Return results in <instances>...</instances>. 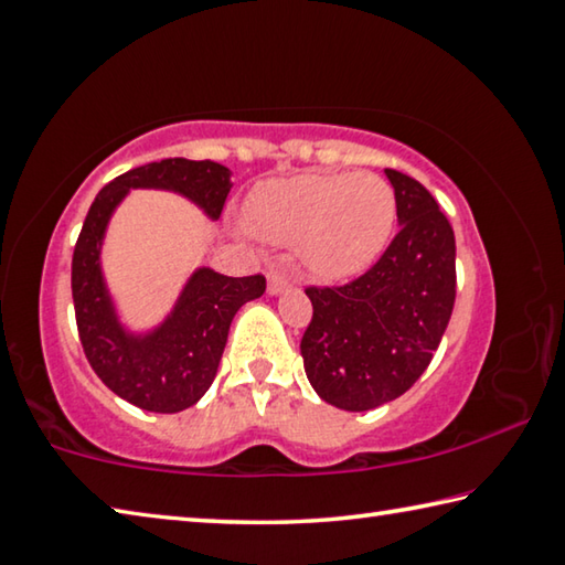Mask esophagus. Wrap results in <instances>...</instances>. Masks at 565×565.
Returning <instances> with one entry per match:
<instances>
[{"instance_id":"esophagus-1","label":"esophagus","mask_w":565,"mask_h":565,"mask_svg":"<svg viewBox=\"0 0 565 565\" xmlns=\"http://www.w3.org/2000/svg\"><path fill=\"white\" fill-rule=\"evenodd\" d=\"M266 279H269V294L271 296H279V294L291 289V279L279 269H271L269 274H266Z\"/></svg>"}]
</instances>
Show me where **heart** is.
I'll list each match as a JSON object with an SVG mask.
<instances>
[{
	"mask_svg": "<svg viewBox=\"0 0 565 565\" xmlns=\"http://www.w3.org/2000/svg\"><path fill=\"white\" fill-rule=\"evenodd\" d=\"M396 191L374 171H313L271 179L244 204V222L271 244L296 246L319 281L366 274L394 236Z\"/></svg>",
	"mask_w": 565,
	"mask_h": 565,
	"instance_id": "b5f03b06",
	"label": "heart"
}]
</instances>
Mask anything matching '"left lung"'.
Here are the masks:
<instances>
[{
    "mask_svg": "<svg viewBox=\"0 0 565 565\" xmlns=\"http://www.w3.org/2000/svg\"><path fill=\"white\" fill-rule=\"evenodd\" d=\"M398 234L371 269L343 286H309L301 339L313 391L343 411H371L416 384L441 343L456 301V238L424 184L386 169Z\"/></svg>",
    "mask_w": 565,
    "mask_h": 565,
    "instance_id": "1",
    "label": "left lung"
}]
</instances>
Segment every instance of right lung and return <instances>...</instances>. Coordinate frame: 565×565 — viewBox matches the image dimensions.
<instances>
[{
  "instance_id": "right-lung-1",
  "label": "right lung",
  "mask_w": 565,
  "mask_h": 565,
  "mask_svg": "<svg viewBox=\"0 0 565 565\" xmlns=\"http://www.w3.org/2000/svg\"><path fill=\"white\" fill-rule=\"evenodd\" d=\"M131 189L174 191L209 218H218L232 191V171L209 159H161L131 169L99 191L74 246L76 329L94 374L134 406L177 414L194 406L212 386L236 311L259 299L266 279L262 274L236 279L202 266L189 276L159 327L145 333L129 331L104 281L102 244L111 214Z\"/></svg>"
}]
</instances>
